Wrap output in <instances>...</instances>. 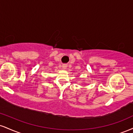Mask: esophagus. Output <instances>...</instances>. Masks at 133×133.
<instances>
[{"label":"esophagus","instance_id":"obj_1","mask_svg":"<svg viewBox=\"0 0 133 133\" xmlns=\"http://www.w3.org/2000/svg\"><path fill=\"white\" fill-rule=\"evenodd\" d=\"M67 68H68V65L67 64H63L62 65V69H65Z\"/></svg>","mask_w":133,"mask_h":133}]
</instances>
